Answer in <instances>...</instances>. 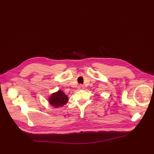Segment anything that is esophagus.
I'll return each instance as SVG.
<instances>
[{
	"instance_id": "34e87169",
	"label": "esophagus",
	"mask_w": 154,
	"mask_h": 154,
	"mask_svg": "<svg viewBox=\"0 0 154 154\" xmlns=\"http://www.w3.org/2000/svg\"><path fill=\"white\" fill-rule=\"evenodd\" d=\"M78 89L79 90H84V86L83 85H79L78 86Z\"/></svg>"
}]
</instances>
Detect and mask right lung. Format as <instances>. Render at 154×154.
<instances>
[{"label":"right lung","mask_w":154,"mask_h":154,"mask_svg":"<svg viewBox=\"0 0 154 154\" xmlns=\"http://www.w3.org/2000/svg\"><path fill=\"white\" fill-rule=\"evenodd\" d=\"M69 98L67 95L65 94L62 91L59 90L54 93H52L49 97L48 98V101L51 106L57 108L63 106L68 102Z\"/></svg>","instance_id":"add662e5"}]
</instances>
